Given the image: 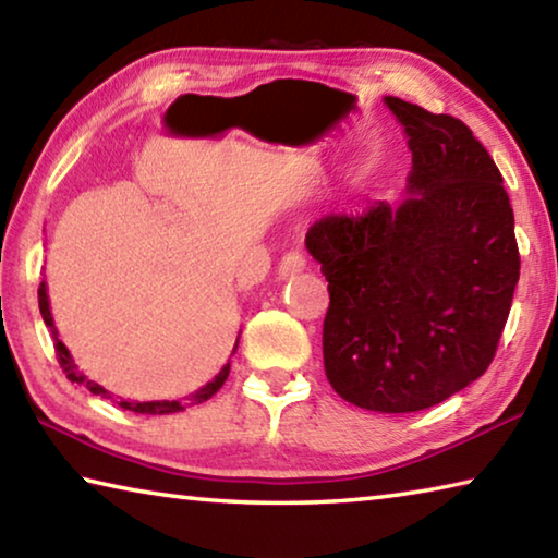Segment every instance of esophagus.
<instances>
[{
    "label": "esophagus",
    "instance_id": "1",
    "mask_svg": "<svg viewBox=\"0 0 558 558\" xmlns=\"http://www.w3.org/2000/svg\"><path fill=\"white\" fill-rule=\"evenodd\" d=\"M307 268V258L305 253L300 251H290L286 256L280 258V266H278V276L280 278H290V276H298L300 270Z\"/></svg>",
    "mask_w": 558,
    "mask_h": 558
}]
</instances>
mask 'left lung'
I'll return each instance as SVG.
<instances>
[{"label":"left lung","instance_id":"1","mask_svg":"<svg viewBox=\"0 0 558 558\" xmlns=\"http://www.w3.org/2000/svg\"><path fill=\"white\" fill-rule=\"evenodd\" d=\"M409 135L399 206L329 214L310 226L329 307L325 372L366 411L430 409L493 364L519 280L502 174L465 122L384 98Z\"/></svg>","mask_w":558,"mask_h":558}]
</instances>
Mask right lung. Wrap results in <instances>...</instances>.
Instances as JSON below:
<instances>
[{
    "label": "right lung",
    "mask_w": 558,
    "mask_h": 558,
    "mask_svg": "<svg viewBox=\"0 0 558 558\" xmlns=\"http://www.w3.org/2000/svg\"><path fill=\"white\" fill-rule=\"evenodd\" d=\"M39 310H41V317H44V323H46V327L51 329V337H53V349H56V356H59V364H61V369H63V374L69 376L71 381H75V384H86V389H90V393H96V396H110L106 389H102L100 384H96V381H88L86 376L83 374H78L75 372V364H73V359H71V354H69V349H65V344L61 342L59 339V332H56V327H53V317H51V310H49V295H46V286L41 282L39 286ZM235 347H239V342H235ZM235 347H233V352H235ZM229 369H231V364H226L223 369L214 376V379L206 384V386H202L199 391L196 393H192V396H186L184 401H120L118 405L120 409H125V411H135V413H153V415H165V413H177V411H184L186 405H194V403H204V401H209L211 396L221 389L223 386V381H226V376H229Z\"/></svg>",
    "instance_id": "obj_1"
}]
</instances>
